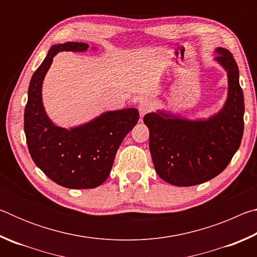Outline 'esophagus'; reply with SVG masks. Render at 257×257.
I'll return each instance as SVG.
<instances>
[{
    "label": "esophagus",
    "instance_id": "obj_1",
    "mask_svg": "<svg viewBox=\"0 0 257 257\" xmlns=\"http://www.w3.org/2000/svg\"><path fill=\"white\" fill-rule=\"evenodd\" d=\"M153 107H154L153 103H152L150 99H147V98L142 99V101L138 104V110H139V112H141V115H144L145 113L152 111L153 110Z\"/></svg>",
    "mask_w": 257,
    "mask_h": 257
}]
</instances>
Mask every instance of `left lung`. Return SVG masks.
<instances>
[{
	"label": "left lung",
	"mask_w": 257,
	"mask_h": 257,
	"mask_svg": "<svg viewBox=\"0 0 257 257\" xmlns=\"http://www.w3.org/2000/svg\"><path fill=\"white\" fill-rule=\"evenodd\" d=\"M214 52V61L228 78L227 98L219 111L208 118L188 119L161 108L144 116L155 171L173 186L189 187L213 179L240 146L245 104L238 66L227 49L217 47Z\"/></svg>",
	"instance_id": "left-lung-1"
}]
</instances>
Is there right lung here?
<instances>
[{"instance_id": "obj_1", "label": "right lung", "mask_w": 257, "mask_h": 257, "mask_svg": "<svg viewBox=\"0 0 257 257\" xmlns=\"http://www.w3.org/2000/svg\"><path fill=\"white\" fill-rule=\"evenodd\" d=\"M88 47L76 42L52 46L30 79L25 108V135L33 161L51 180L70 189L95 188L107 179L116 151L139 119L137 108L130 107L63 128L47 115L42 90L53 58L59 52H87Z\"/></svg>"}]
</instances>
